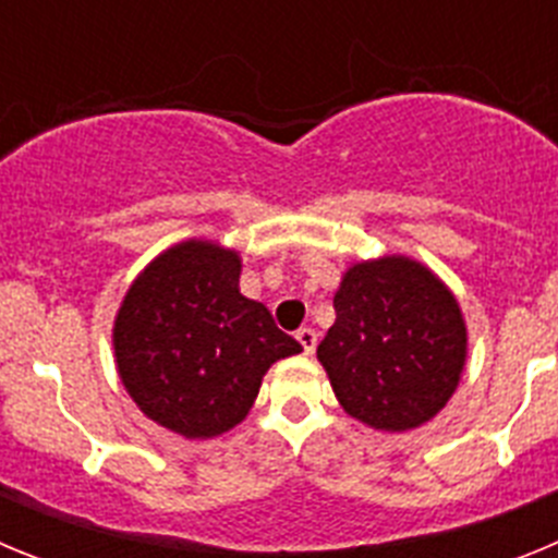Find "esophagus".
I'll list each match as a JSON object with an SVG mask.
<instances>
[{
	"mask_svg": "<svg viewBox=\"0 0 558 558\" xmlns=\"http://www.w3.org/2000/svg\"><path fill=\"white\" fill-rule=\"evenodd\" d=\"M295 340L302 343L304 354H313L315 352V343H318V335H315V329L302 327V329H299V332H295Z\"/></svg>",
	"mask_w": 558,
	"mask_h": 558,
	"instance_id": "obj_1",
	"label": "esophagus"
}]
</instances>
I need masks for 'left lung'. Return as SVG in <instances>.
<instances>
[{
	"instance_id": "obj_1",
	"label": "left lung",
	"mask_w": 558,
	"mask_h": 558,
	"mask_svg": "<svg viewBox=\"0 0 558 558\" xmlns=\"http://www.w3.org/2000/svg\"><path fill=\"white\" fill-rule=\"evenodd\" d=\"M318 343L332 391L374 430H413L447 405L466 360L456 295L425 265L383 256L347 270Z\"/></svg>"
}]
</instances>
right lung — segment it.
Wrapping results in <instances>:
<instances>
[{"label": "right lung", "instance_id": "obj_1", "mask_svg": "<svg viewBox=\"0 0 558 558\" xmlns=\"http://www.w3.org/2000/svg\"><path fill=\"white\" fill-rule=\"evenodd\" d=\"M113 352L128 393L156 425L186 438L231 430L254 405L265 372L302 343L240 293V256L186 240L136 276Z\"/></svg>", "mask_w": 558, "mask_h": 558}]
</instances>
